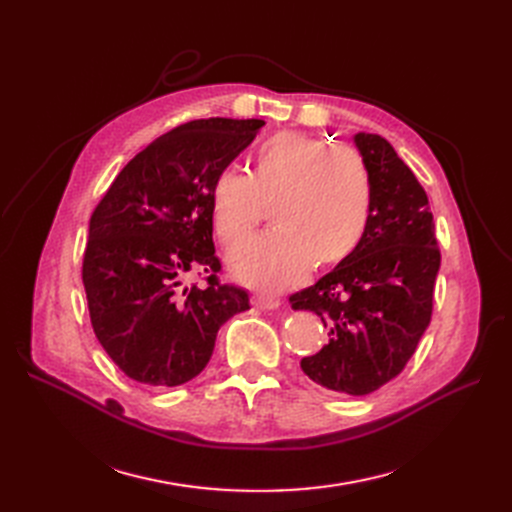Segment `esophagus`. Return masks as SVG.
Wrapping results in <instances>:
<instances>
[{"label": "esophagus", "instance_id": "34e87169", "mask_svg": "<svg viewBox=\"0 0 512 512\" xmlns=\"http://www.w3.org/2000/svg\"><path fill=\"white\" fill-rule=\"evenodd\" d=\"M252 303L258 307V309H277L282 305V301L277 297H267V294H256V297L252 299Z\"/></svg>", "mask_w": 512, "mask_h": 512}]
</instances>
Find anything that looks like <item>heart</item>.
<instances>
[{
  "label": "heart",
  "mask_w": 512,
  "mask_h": 512,
  "mask_svg": "<svg viewBox=\"0 0 512 512\" xmlns=\"http://www.w3.org/2000/svg\"><path fill=\"white\" fill-rule=\"evenodd\" d=\"M273 232L239 245V282L284 290L314 265L335 267L359 250L374 211V177L361 151L318 136L277 132L262 143L250 175L224 166L211 181V218L224 245H237L265 218Z\"/></svg>",
  "instance_id": "1"
}]
</instances>
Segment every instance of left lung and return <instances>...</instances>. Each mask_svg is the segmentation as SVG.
I'll return each mask as SVG.
<instances>
[{"mask_svg": "<svg viewBox=\"0 0 512 512\" xmlns=\"http://www.w3.org/2000/svg\"><path fill=\"white\" fill-rule=\"evenodd\" d=\"M374 177L367 235L348 260L290 305L309 309L329 329V344L301 359L305 376L324 389L369 395L404 371L427 331L440 247L427 192L391 143L354 136Z\"/></svg>", "mask_w": 512, "mask_h": 512, "instance_id": "1", "label": "left lung"}]
</instances>
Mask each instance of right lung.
Instances as JSON below:
<instances>
[{
	"label": "right lung",
	"mask_w": 512,
	"mask_h": 512,
	"mask_svg": "<svg viewBox=\"0 0 512 512\" xmlns=\"http://www.w3.org/2000/svg\"><path fill=\"white\" fill-rule=\"evenodd\" d=\"M262 119H194L123 166L89 220L83 284L91 327L113 363L149 386L196 378L222 324L250 294L222 284L211 181L254 141ZM188 272L206 284L181 289Z\"/></svg>",
	"instance_id": "1"
}]
</instances>
